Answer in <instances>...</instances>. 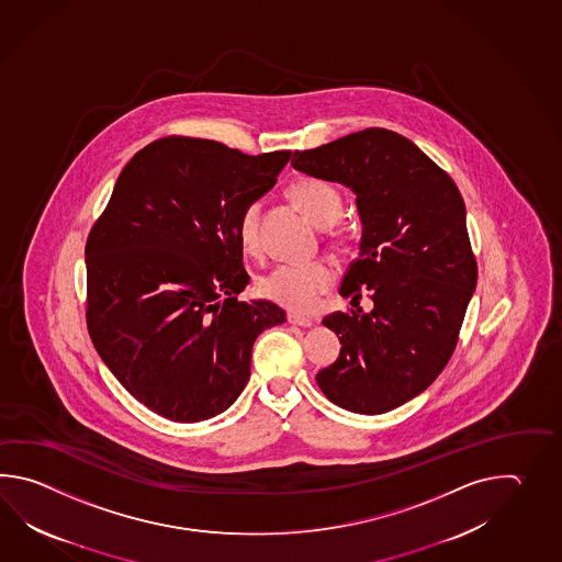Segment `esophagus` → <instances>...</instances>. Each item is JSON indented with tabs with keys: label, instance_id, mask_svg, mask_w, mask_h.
<instances>
[{
	"label": "esophagus",
	"instance_id": "34e87169",
	"mask_svg": "<svg viewBox=\"0 0 562 562\" xmlns=\"http://www.w3.org/2000/svg\"><path fill=\"white\" fill-rule=\"evenodd\" d=\"M286 322L291 325H297V327H311L313 319L305 317V315H286Z\"/></svg>",
	"mask_w": 562,
	"mask_h": 562
}]
</instances>
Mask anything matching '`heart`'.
<instances>
[{"mask_svg":"<svg viewBox=\"0 0 562 562\" xmlns=\"http://www.w3.org/2000/svg\"><path fill=\"white\" fill-rule=\"evenodd\" d=\"M289 194L299 209L319 227H329L341 216L344 203L329 182L319 179L295 180ZM240 247L247 252L259 249V204H247L237 223ZM334 267L325 261L281 263L259 277V295L291 311H307L334 285Z\"/></svg>","mask_w":562,"mask_h":562,"instance_id":"1","label":"heart"}]
</instances>
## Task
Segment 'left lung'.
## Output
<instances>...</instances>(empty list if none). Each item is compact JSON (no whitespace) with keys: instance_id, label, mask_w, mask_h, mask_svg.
I'll return each mask as SVG.
<instances>
[{"instance_id":"8db88e82","label":"left lung","mask_w":562,"mask_h":562,"mask_svg":"<svg viewBox=\"0 0 562 562\" xmlns=\"http://www.w3.org/2000/svg\"><path fill=\"white\" fill-rule=\"evenodd\" d=\"M293 168L356 192L361 240L339 286L370 313L323 319L341 351L315 380L344 409L383 414L422 394L454 353L476 289L467 206L454 180L397 132L366 128L311 150Z\"/></svg>"}]
</instances>
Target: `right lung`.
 Masks as SVG:
<instances>
[{
  "label": "right lung",
  "mask_w": 562,
  "mask_h": 562,
  "mask_svg": "<svg viewBox=\"0 0 562 562\" xmlns=\"http://www.w3.org/2000/svg\"><path fill=\"white\" fill-rule=\"evenodd\" d=\"M291 150L243 155L167 136L122 168L86 240V323L98 356L158 416L225 412L251 373L252 344L285 322L249 285L237 223L271 191Z\"/></svg>",
  "instance_id": "right-lung-1"
}]
</instances>
